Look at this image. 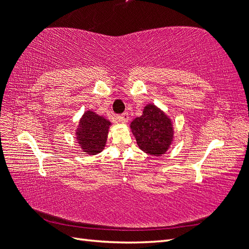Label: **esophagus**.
<instances>
[{"label": "esophagus", "instance_id": "1", "mask_svg": "<svg viewBox=\"0 0 249 249\" xmlns=\"http://www.w3.org/2000/svg\"><path fill=\"white\" fill-rule=\"evenodd\" d=\"M117 120H118V122H120V123L125 124V123H127V120H129V114H127V113L125 112V113H124V114L118 116Z\"/></svg>", "mask_w": 249, "mask_h": 249}]
</instances>
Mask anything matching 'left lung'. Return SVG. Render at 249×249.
Masks as SVG:
<instances>
[{"label": "left lung", "mask_w": 249, "mask_h": 249, "mask_svg": "<svg viewBox=\"0 0 249 249\" xmlns=\"http://www.w3.org/2000/svg\"><path fill=\"white\" fill-rule=\"evenodd\" d=\"M130 126L139 148L150 156L164 155L175 138L171 118L154 104H147Z\"/></svg>", "instance_id": "1"}]
</instances>
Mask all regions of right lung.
<instances>
[{
	"label": "right lung",
	"instance_id": "obj_1",
	"mask_svg": "<svg viewBox=\"0 0 249 249\" xmlns=\"http://www.w3.org/2000/svg\"><path fill=\"white\" fill-rule=\"evenodd\" d=\"M111 123L104 116L88 110L80 118L76 139L83 152L88 155L102 153L106 146Z\"/></svg>",
	"mask_w": 249,
	"mask_h": 249
}]
</instances>
